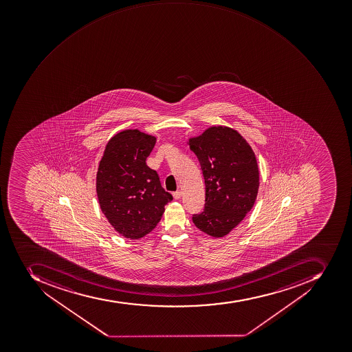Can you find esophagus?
Segmentation results:
<instances>
[{
  "label": "esophagus",
  "mask_w": 352,
  "mask_h": 352,
  "mask_svg": "<svg viewBox=\"0 0 352 352\" xmlns=\"http://www.w3.org/2000/svg\"><path fill=\"white\" fill-rule=\"evenodd\" d=\"M181 197H182V192H181L180 190L173 192V197H175V199H181Z\"/></svg>",
  "instance_id": "obj_1"
}]
</instances>
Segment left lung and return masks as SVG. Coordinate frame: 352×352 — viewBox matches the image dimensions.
Masks as SVG:
<instances>
[{"label": "left lung", "mask_w": 352, "mask_h": 352, "mask_svg": "<svg viewBox=\"0 0 352 352\" xmlns=\"http://www.w3.org/2000/svg\"><path fill=\"white\" fill-rule=\"evenodd\" d=\"M205 180V206L192 217L199 230L221 238L232 232L256 202L259 169L250 144L237 131L212 126L188 140Z\"/></svg>", "instance_id": "obj_1"}]
</instances>
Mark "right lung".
<instances>
[{"label": "right lung", "mask_w": 352, "mask_h": 352, "mask_svg": "<svg viewBox=\"0 0 352 352\" xmlns=\"http://www.w3.org/2000/svg\"><path fill=\"white\" fill-rule=\"evenodd\" d=\"M155 140L138 129L120 131L109 140L98 164L100 208L113 228L129 239L149 234L173 199L161 186L158 173L146 164Z\"/></svg>", "instance_id": "1"}]
</instances>
